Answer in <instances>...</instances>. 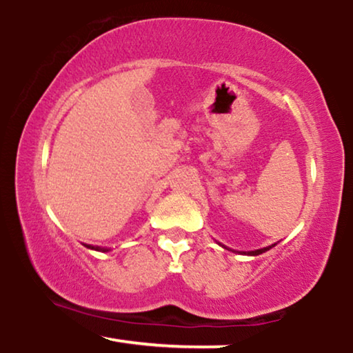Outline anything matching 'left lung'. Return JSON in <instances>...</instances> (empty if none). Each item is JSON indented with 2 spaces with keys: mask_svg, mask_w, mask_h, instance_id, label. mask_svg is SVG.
Masks as SVG:
<instances>
[{
  "mask_svg": "<svg viewBox=\"0 0 353 353\" xmlns=\"http://www.w3.org/2000/svg\"><path fill=\"white\" fill-rule=\"evenodd\" d=\"M269 248H272V246H268V248H263V250H256V251H250L248 254H253V256H258L261 253H264V251H268Z\"/></svg>",
  "mask_w": 353,
  "mask_h": 353,
  "instance_id": "left-lung-1",
  "label": "left lung"
}]
</instances>
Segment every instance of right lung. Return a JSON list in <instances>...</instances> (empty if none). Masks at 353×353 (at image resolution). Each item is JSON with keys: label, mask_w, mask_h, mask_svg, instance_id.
Returning <instances> with one entry per match:
<instances>
[{"label": "right lung", "mask_w": 353, "mask_h": 353, "mask_svg": "<svg viewBox=\"0 0 353 353\" xmlns=\"http://www.w3.org/2000/svg\"><path fill=\"white\" fill-rule=\"evenodd\" d=\"M89 248H92V250H100V248H94V246H89Z\"/></svg>", "instance_id": "add662e5"}]
</instances>
